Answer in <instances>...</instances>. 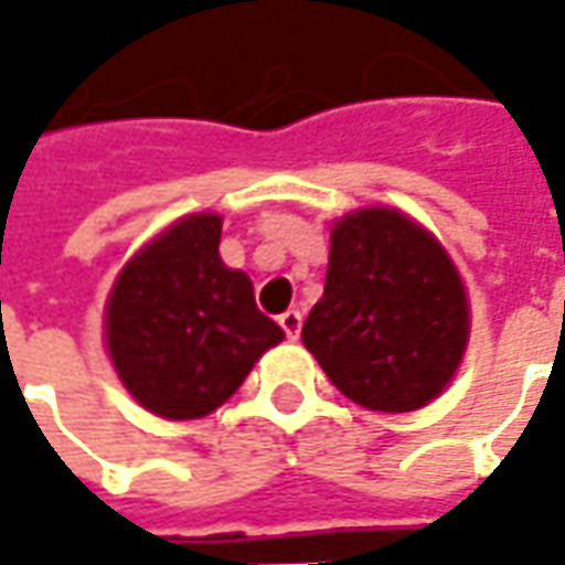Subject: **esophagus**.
<instances>
[{"label":"esophagus","mask_w":565,"mask_h":565,"mask_svg":"<svg viewBox=\"0 0 565 565\" xmlns=\"http://www.w3.org/2000/svg\"><path fill=\"white\" fill-rule=\"evenodd\" d=\"M279 327L286 330V337L295 339L298 337V330H301V315H298V311H286V315H279Z\"/></svg>","instance_id":"1"}]
</instances>
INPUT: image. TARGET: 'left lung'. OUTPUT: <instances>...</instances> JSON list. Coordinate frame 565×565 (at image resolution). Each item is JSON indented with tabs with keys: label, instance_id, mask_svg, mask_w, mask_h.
Returning <instances> with one entry per match:
<instances>
[{
	"label": "left lung",
	"instance_id": "1",
	"mask_svg": "<svg viewBox=\"0 0 565 565\" xmlns=\"http://www.w3.org/2000/svg\"><path fill=\"white\" fill-rule=\"evenodd\" d=\"M301 342L342 396L374 412H415L444 393L466 355L462 276L399 210L345 213L330 232L323 298Z\"/></svg>",
	"mask_w": 565,
	"mask_h": 565
}]
</instances>
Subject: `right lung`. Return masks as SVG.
Masks as SVG:
<instances>
[{"label": "right lung", "instance_id": "1", "mask_svg": "<svg viewBox=\"0 0 565 565\" xmlns=\"http://www.w3.org/2000/svg\"><path fill=\"white\" fill-rule=\"evenodd\" d=\"M223 216L191 213L143 245L106 301V349L147 412L204 418L245 383L282 330L254 305V286L220 257Z\"/></svg>", "mask_w": 565, "mask_h": 565}]
</instances>
